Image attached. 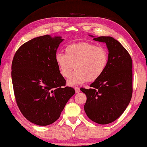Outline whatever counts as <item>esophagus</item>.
<instances>
[{
	"label": "esophagus",
	"mask_w": 147,
	"mask_h": 147,
	"mask_svg": "<svg viewBox=\"0 0 147 147\" xmlns=\"http://www.w3.org/2000/svg\"><path fill=\"white\" fill-rule=\"evenodd\" d=\"M74 89H75V91H76V93H79L80 92V89L79 87H74Z\"/></svg>",
	"instance_id": "1"
}]
</instances>
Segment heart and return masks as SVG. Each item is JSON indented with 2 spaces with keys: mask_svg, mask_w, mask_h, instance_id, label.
I'll list each match as a JSON object with an SVG mask.
<instances>
[{
  "mask_svg": "<svg viewBox=\"0 0 147 147\" xmlns=\"http://www.w3.org/2000/svg\"><path fill=\"white\" fill-rule=\"evenodd\" d=\"M65 52H57L55 60L60 73L65 78L70 76L75 65L76 71L68 80L70 85L96 81L104 73L108 64L106 49L87 41L68 45Z\"/></svg>",
  "mask_w": 147,
  "mask_h": 147,
  "instance_id": "obj_1",
  "label": "heart"
}]
</instances>
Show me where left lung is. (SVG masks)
<instances>
[{
    "label": "left lung",
    "mask_w": 147,
    "mask_h": 147,
    "mask_svg": "<svg viewBox=\"0 0 147 147\" xmlns=\"http://www.w3.org/2000/svg\"><path fill=\"white\" fill-rule=\"evenodd\" d=\"M94 40L105 42L109 50L104 73L91 83L89 89L81 88L87 100L84 110L87 117L99 124L114 122L123 113L133 95V60L126 49L112 37L100 36Z\"/></svg>",
    "instance_id": "1"
}]
</instances>
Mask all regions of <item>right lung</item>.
<instances>
[{
    "label": "right lung",
    "instance_id": "1",
    "mask_svg": "<svg viewBox=\"0 0 147 147\" xmlns=\"http://www.w3.org/2000/svg\"><path fill=\"white\" fill-rule=\"evenodd\" d=\"M63 40L49 35L35 37L22 45L13 57L11 77L17 106L36 125L55 122L75 93L73 88L65 87L55 60Z\"/></svg>",
    "mask_w": 147,
    "mask_h": 147
}]
</instances>
